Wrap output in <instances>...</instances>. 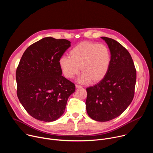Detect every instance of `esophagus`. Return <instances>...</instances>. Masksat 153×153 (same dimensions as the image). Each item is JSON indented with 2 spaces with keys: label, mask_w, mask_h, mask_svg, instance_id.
Segmentation results:
<instances>
[{
  "label": "esophagus",
  "mask_w": 153,
  "mask_h": 153,
  "mask_svg": "<svg viewBox=\"0 0 153 153\" xmlns=\"http://www.w3.org/2000/svg\"><path fill=\"white\" fill-rule=\"evenodd\" d=\"M76 88H82V86H80V85H76Z\"/></svg>",
  "instance_id": "esophagus-1"
}]
</instances>
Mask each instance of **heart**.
Segmentation results:
<instances>
[{
    "mask_svg": "<svg viewBox=\"0 0 153 153\" xmlns=\"http://www.w3.org/2000/svg\"><path fill=\"white\" fill-rule=\"evenodd\" d=\"M69 56L60 59V69L65 77L71 79L78 74L80 68L82 74L78 79L80 83L102 80L110 68L111 60L107 46L89 42H81L72 48Z\"/></svg>",
    "mask_w": 153,
    "mask_h": 153,
    "instance_id": "obj_1",
    "label": "heart"
}]
</instances>
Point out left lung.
I'll use <instances>...</instances> for the list:
<instances>
[{
  "label": "left lung",
  "instance_id": "8db88e82",
  "mask_svg": "<svg viewBox=\"0 0 153 153\" xmlns=\"http://www.w3.org/2000/svg\"><path fill=\"white\" fill-rule=\"evenodd\" d=\"M110 50L111 60L105 77L86 88V110L98 122H106L120 116L131 103L136 82V70L129 52L120 43L101 37Z\"/></svg>",
  "mask_w": 153,
  "mask_h": 153
}]
</instances>
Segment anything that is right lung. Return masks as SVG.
Returning a JSON list of instances; mask_svg holds the SVG:
<instances>
[{
  "instance_id": "right-lung-1",
  "label": "right lung",
  "mask_w": 153,
  "mask_h": 153,
  "mask_svg": "<svg viewBox=\"0 0 153 153\" xmlns=\"http://www.w3.org/2000/svg\"><path fill=\"white\" fill-rule=\"evenodd\" d=\"M71 47L66 39L43 38L24 52L16 78L18 99L27 113L43 122H53L63 114L73 83L62 76L59 62Z\"/></svg>"
}]
</instances>
